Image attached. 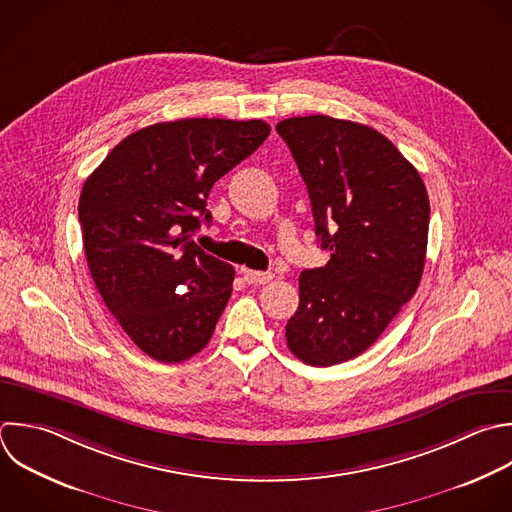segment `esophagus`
I'll list each match as a JSON object with an SVG mask.
<instances>
[{"mask_svg":"<svg viewBox=\"0 0 512 512\" xmlns=\"http://www.w3.org/2000/svg\"><path fill=\"white\" fill-rule=\"evenodd\" d=\"M240 274L244 276V280L248 284H256V286L258 284H268L274 278L270 272H256V270H248V268H242Z\"/></svg>","mask_w":512,"mask_h":512,"instance_id":"1","label":"esophagus"}]
</instances>
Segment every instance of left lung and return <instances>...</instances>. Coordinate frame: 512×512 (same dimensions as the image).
<instances>
[{"mask_svg":"<svg viewBox=\"0 0 512 512\" xmlns=\"http://www.w3.org/2000/svg\"><path fill=\"white\" fill-rule=\"evenodd\" d=\"M308 188L314 230L330 260L298 278L286 324L294 356L310 366L370 348L414 296L426 258L430 204L416 168L370 126L330 116L276 126Z\"/></svg>","mask_w":512,"mask_h":512,"instance_id":"8db88e82","label":"left lung"}]
</instances>
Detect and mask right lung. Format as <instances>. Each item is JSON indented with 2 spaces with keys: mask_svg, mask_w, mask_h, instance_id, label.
<instances>
[{
  "mask_svg": "<svg viewBox=\"0 0 512 512\" xmlns=\"http://www.w3.org/2000/svg\"><path fill=\"white\" fill-rule=\"evenodd\" d=\"M268 134L262 120L154 124L124 138L86 180L78 214L92 278L154 360L182 362L210 342L234 268L192 238L212 222V186Z\"/></svg>",
  "mask_w": 512,
  "mask_h": 512,
  "instance_id": "right-lung-1",
  "label": "right lung"
}]
</instances>
